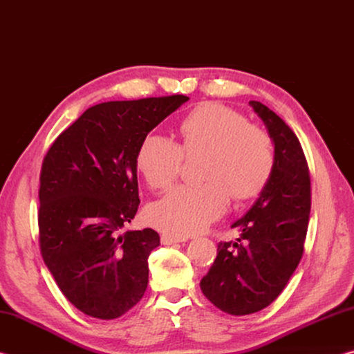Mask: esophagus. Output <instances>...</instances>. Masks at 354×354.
<instances>
[{"mask_svg":"<svg viewBox=\"0 0 354 354\" xmlns=\"http://www.w3.org/2000/svg\"><path fill=\"white\" fill-rule=\"evenodd\" d=\"M187 239L183 237V236H176V234H169V232H164L162 236H160V242L164 245H171V243H178V242H185Z\"/></svg>","mask_w":354,"mask_h":354,"instance_id":"34e87169","label":"esophagus"}]
</instances>
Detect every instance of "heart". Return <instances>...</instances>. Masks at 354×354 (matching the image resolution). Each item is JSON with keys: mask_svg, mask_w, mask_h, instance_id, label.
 Listing matches in <instances>:
<instances>
[{"mask_svg": "<svg viewBox=\"0 0 354 354\" xmlns=\"http://www.w3.org/2000/svg\"><path fill=\"white\" fill-rule=\"evenodd\" d=\"M181 145L164 136H147L136 154L137 170L151 189L162 190L178 178L184 154L206 153V183L178 185L148 209V220L165 232L187 236L223 215L230 196L245 201L259 195L274 167L273 142L243 113L218 103L190 111L179 123Z\"/></svg>", "mask_w": 354, "mask_h": 354, "instance_id": "b5f03b06", "label": "heart"}]
</instances>
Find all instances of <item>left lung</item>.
Returning a JSON list of instances; mask_svg holds the SVG:
<instances>
[{
    "instance_id": "left-lung-1",
    "label": "left lung",
    "mask_w": 354,
    "mask_h": 354,
    "mask_svg": "<svg viewBox=\"0 0 354 354\" xmlns=\"http://www.w3.org/2000/svg\"><path fill=\"white\" fill-rule=\"evenodd\" d=\"M250 106L274 143V167L259 198L232 227L236 242H220L217 257L200 287L215 308L248 315L267 308L301 261L310 214L306 156L295 133L259 101Z\"/></svg>"
}]
</instances>
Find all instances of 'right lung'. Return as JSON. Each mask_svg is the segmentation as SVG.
<instances>
[{"instance_id": "obj_1", "label": "right lung", "mask_w": 354, "mask_h": 354, "mask_svg": "<svg viewBox=\"0 0 354 354\" xmlns=\"http://www.w3.org/2000/svg\"><path fill=\"white\" fill-rule=\"evenodd\" d=\"M189 97L107 101L57 137L41 164L40 253L65 298L86 315L118 319L148 286L151 227L120 232L139 207L142 140Z\"/></svg>"}]
</instances>
